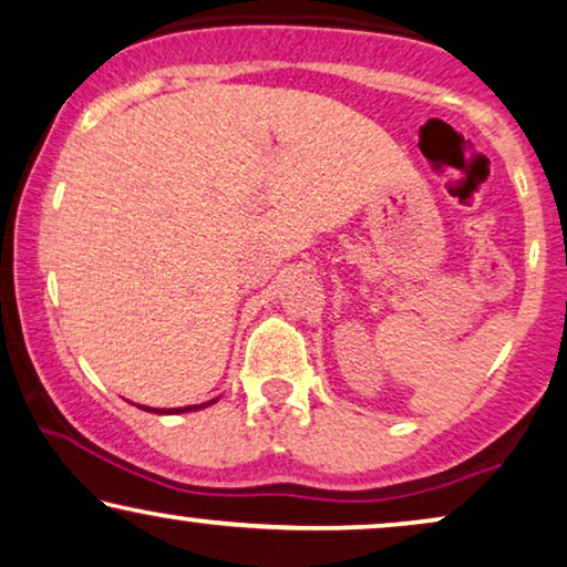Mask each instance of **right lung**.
<instances>
[{"mask_svg":"<svg viewBox=\"0 0 567 567\" xmlns=\"http://www.w3.org/2000/svg\"><path fill=\"white\" fill-rule=\"evenodd\" d=\"M212 402H204V405H188V408H169V410H159V408H142V410H152V413H159V415H177V413H190V410L206 408V405H212Z\"/></svg>","mask_w":567,"mask_h":567,"instance_id":"1","label":"right lung"}]
</instances>
